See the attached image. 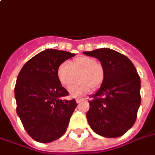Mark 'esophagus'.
Returning <instances> with one entry per match:
<instances>
[{"mask_svg":"<svg viewBox=\"0 0 155 155\" xmlns=\"http://www.w3.org/2000/svg\"><path fill=\"white\" fill-rule=\"evenodd\" d=\"M85 100V98H77L76 99H75V101H76V103L77 104H80V103H81L82 101Z\"/></svg>","mask_w":155,"mask_h":155,"instance_id":"34e87169","label":"esophagus"}]
</instances>
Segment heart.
Masks as SVG:
<instances>
[{"instance_id": "b5f03b06", "label": "heart", "mask_w": 155, "mask_h": 155, "mask_svg": "<svg viewBox=\"0 0 155 155\" xmlns=\"http://www.w3.org/2000/svg\"><path fill=\"white\" fill-rule=\"evenodd\" d=\"M76 83L70 87L72 96H79L101 86L104 80V70L97 60L89 57H79L69 63H62L57 68V78L63 86L68 87L76 79Z\"/></svg>"}]
</instances>
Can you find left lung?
<instances>
[{
	"label": "left lung",
	"mask_w": 155,
	"mask_h": 155,
	"mask_svg": "<svg viewBox=\"0 0 155 155\" xmlns=\"http://www.w3.org/2000/svg\"><path fill=\"white\" fill-rule=\"evenodd\" d=\"M101 61L104 80L89 101L86 117L95 133L107 138L124 135L132 127L140 105V79L130 59L109 48L84 51Z\"/></svg>",
	"instance_id": "1"
}]
</instances>
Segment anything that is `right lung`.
<instances>
[{
  "mask_svg": "<svg viewBox=\"0 0 155 155\" xmlns=\"http://www.w3.org/2000/svg\"><path fill=\"white\" fill-rule=\"evenodd\" d=\"M74 53L57 49L45 51L25 63L15 87L17 114L34 140L49 143L65 134L77 104L64 99L68 91L57 78V68Z\"/></svg>",
  "mask_w": 155,
  "mask_h": 155,
  "instance_id": "add662e5",
  "label": "right lung"
}]
</instances>
